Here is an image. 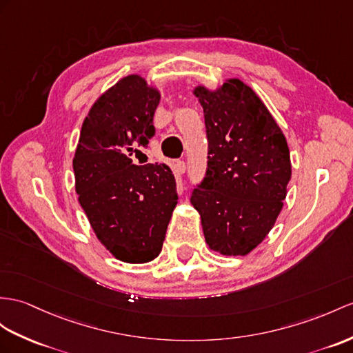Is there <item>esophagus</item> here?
I'll return each mask as SVG.
<instances>
[{"label": "esophagus", "mask_w": 353, "mask_h": 353, "mask_svg": "<svg viewBox=\"0 0 353 353\" xmlns=\"http://www.w3.org/2000/svg\"><path fill=\"white\" fill-rule=\"evenodd\" d=\"M185 169H187V165H185V161H183V160H178L176 163H175V166H174V174L175 175H183L184 172H185Z\"/></svg>", "instance_id": "1"}]
</instances>
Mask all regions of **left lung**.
I'll return each mask as SVG.
<instances>
[{
  "label": "left lung",
  "mask_w": 353,
  "mask_h": 353,
  "mask_svg": "<svg viewBox=\"0 0 353 353\" xmlns=\"http://www.w3.org/2000/svg\"><path fill=\"white\" fill-rule=\"evenodd\" d=\"M194 94L203 108L208 160L190 201L211 250L244 256L263 241L283 208L292 174L286 137L239 79Z\"/></svg>",
  "instance_id": "1"
}]
</instances>
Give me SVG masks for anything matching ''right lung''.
<instances>
[{"instance_id":"1","label":"right lung","mask_w":353,"mask_h":353,"mask_svg":"<svg viewBox=\"0 0 353 353\" xmlns=\"http://www.w3.org/2000/svg\"><path fill=\"white\" fill-rule=\"evenodd\" d=\"M157 90L127 76L94 103L73 159L76 193L100 243L117 259L157 257L178 203L176 183L163 163L133 165L132 156L156 134Z\"/></svg>"}]
</instances>
